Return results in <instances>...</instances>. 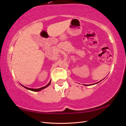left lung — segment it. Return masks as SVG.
<instances>
[{
    "instance_id": "left-lung-1",
    "label": "left lung",
    "mask_w": 126,
    "mask_h": 126,
    "mask_svg": "<svg viewBox=\"0 0 126 126\" xmlns=\"http://www.w3.org/2000/svg\"><path fill=\"white\" fill-rule=\"evenodd\" d=\"M102 80H103V79H102ZM101 81H99V82H97V83H94V84H91V85H94V84H97V83H99V82H100ZM85 86H89V85H85Z\"/></svg>"
}]
</instances>
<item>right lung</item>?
<instances>
[{"instance_id": "1", "label": "right lung", "mask_w": 126, "mask_h": 126, "mask_svg": "<svg viewBox=\"0 0 126 126\" xmlns=\"http://www.w3.org/2000/svg\"><path fill=\"white\" fill-rule=\"evenodd\" d=\"M50 83H51V81L49 82V83H48V85H47L46 86H44V87H41V88H38V89H33V88H28V87H25L24 86H23V85H22L21 84V85L22 86H23L24 88H25L26 89H28V90H31V91H40V90H43V89H45V88H46V87H47L48 86H49L50 85Z\"/></svg>"}]
</instances>
